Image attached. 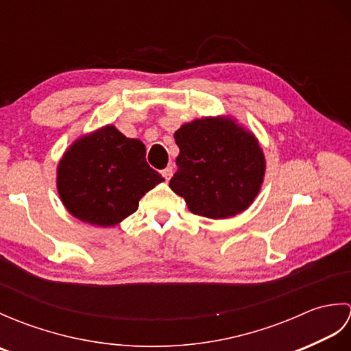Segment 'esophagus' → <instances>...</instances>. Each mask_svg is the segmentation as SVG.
<instances>
[{"instance_id":"esophagus-1","label":"esophagus","mask_w":351,"mask_h":351,"mask_svg":"<svg viewBox=\"0 0 351 351\" xmlns=\"http://www.w3.org/2000/svg\"><path fill=\"white\" fill-rule=\"evenodd\" d=\"M161 175H162L164 180L169 181L170 178H171V175H173V170H171V167H166L164 170H161Z\"/></svg>"}]
</instances>
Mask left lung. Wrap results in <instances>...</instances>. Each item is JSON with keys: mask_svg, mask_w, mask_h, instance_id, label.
<instances>
[{"mask_svg": "<svg viewBox=\"0 0 351 351\" xmlns=\"http://www.w3.org/2000/svg\"><path fill=\"white\" fill-rule=\"evenodd\" d=\"M180 147L170 189L193 214L229 219L247 210L265 175V156L255 134L230 116L200 117L175 132Z\"/></svg>", "mask_w": 351, "mask_h": 351, "instance_id": "obj_1", "label": "left lung"}]
</instances>
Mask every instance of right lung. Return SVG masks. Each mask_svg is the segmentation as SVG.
I'll return each mask as SVG.
<instances>
[{
	"mask_svg": "<svg viewBox=\"0 0 351 351\" xmlns=\"http://www.w3.org/2000/svg\"><path fill=\"white\" fill-rule=\"evenodd\" d=\"M145 155L143 141L125 137L113 125L77 138L57 166V191L66 210L88 225H119L164 181Z\"/></svg>",
	"mask_w": 351,
	"mask_h": 351,
	"instance_id": "right-lung-1",
	"label": "right lung"
}]
</instances>
